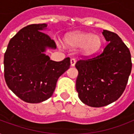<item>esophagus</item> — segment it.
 Instances as JSON below:
<instances>
[{
    "label": "esophagus",
    "mask_w": 134,
    "mask_h": 134,
    "mask_svg": "<svg viewBox=\"0 0 134 134\" xmlns=\"http://www.w3.org/2000/svg\"><path fill=\"white\" fill-rule=\"evenodd\" d=\"M70 64H71V67H74L76 64V60L74 58H71L70 60Z\"/></svg>",
    "instance_id": "esophagus-1"
}]
</instances>
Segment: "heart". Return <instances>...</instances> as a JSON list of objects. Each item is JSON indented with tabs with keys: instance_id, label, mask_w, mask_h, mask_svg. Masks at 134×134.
<instances>
[{
	"instance_id": "1",
	"label": "heart",
	"mask_w": 134,
	"mask_h": 134,
	"mask_svg": "<svg viewBox=\"0 0 134 134\" xmlns=\"http://www.w3.org/2000/svg\"><path fill=\"white\" fill-rule=\"evenodd\" d=\"M63 42L69 48L80 47V53L86 56L97 53L103 46V40L99 35L82 31L67 33L63 38Z\"/></svg>"
}]
</instances>
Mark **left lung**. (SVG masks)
<instances>
[{
    "instance_id": "left-lung-1",
    "label": "left lung",
    "mask_w": 134,
    "mask_h": 134,
    "mask_svg": "<svg viewBox=\"0 0 134 134\" xmlns=\"http://www.w3.org/2000/svg\"><path fill=\"white\" fill-rule=\"evenodd\" d=\"M108 42L97 56L80 60L76 89L83 104L102 107L115 102L122 95L131 74L132 63L129 49L114 32L104 30Z\"/></svg>"
}]
</instances>
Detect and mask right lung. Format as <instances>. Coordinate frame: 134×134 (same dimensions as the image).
Segmentation results:
<instances>
[{"mask_svg":"<svg viewBox=\"0 0 134 134\" xmlns=\"http://www.w3.org/2000/svg\"><path fill=\"white\" fill-rule=\"evenodd\" d=\"M47 24H31L10 40L4 55L5 80L18 97L37 104L52 96L58 78L70 66V59L50 60L47 49H55L54 41L43 32Z\"/></svg>","mask_w":134,"mask_h":134,"instance_id":"1","label":"right lung"}]
</instances>
